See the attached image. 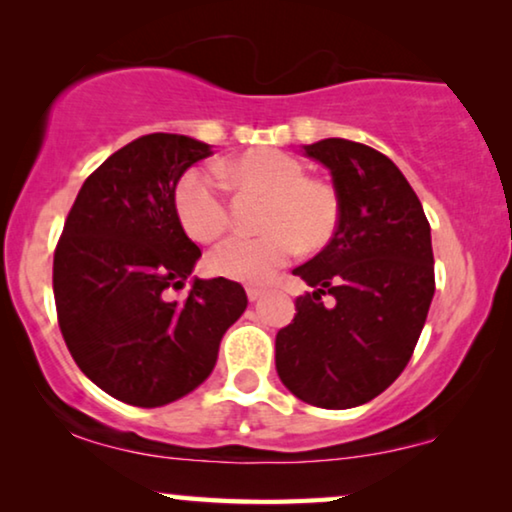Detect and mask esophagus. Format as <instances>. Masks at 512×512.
<instances>
[{
    "label": "esophagus",
    "instance_id": "esophagus-1",
    "mask_svg": "<svg viewBox=\"0 0 512 512\" xmlns=\"http://www.w3.org/2000/svg\"><path fill=\"white\" fill-rule=\"evenodd\" d=\"M263 289H258V286H249V289H247V296H249V300H251V303H254V300H258V298H261L263 296Z\"/></svg>",
    "mask_w": 512,
    "mask_h": 512
}]
</instances>
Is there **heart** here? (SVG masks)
Segmentation results:
<instances>
[{
  "label": "heart",
  "mask_w": 512,
  "mask_h": 512,
  "mask_svg": "<svg viewBox=\"0 0 512 512\" xmlns=\"http://www.w3.org/2000/svg\"><path fill=\"white\" fill-rule=\"evenodd\" d=\"M221 174L240 188L268 193L261 235H235L209 256L216 275L261 284L305 249L328 244L340 223V195L324 179L307 177L291 153L258 146L226 160ZM174 209L193 240L214 242L230 226L226 186L209 167H188L174 186Z\"/></svg>",
  "instance_id": "b5f03b06"
}]
</instances>
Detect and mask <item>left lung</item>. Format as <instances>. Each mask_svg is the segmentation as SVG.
<instances>
[{
    "instance_id": "obj_1",
    "label": "left lung",
    "mask_w": 512,
    "mask_h": 512,
    "mask_svg": "<svg viewBox=\"0 0 512 512\" xmlns=\"http://www.w3.org/2000/svg\"><path fill=\"white\" fill-rule=\"evenodd\" d=\"M305 153L331 170L340 223L293 270L314 291L296 298V317L277 333L275 363L300 401L345 410L380 396L415 352L436 291L431 226L384 153L338 137Z\"/></svg>"
}]
</instances>
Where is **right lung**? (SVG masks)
I'll use <instances>...</instances> for the list:
<instances>
[{"label":"right lung","instance_id":"obj_1","mask_svg":"<svg viewBox=\"0 0 512 512\" xmlns=\"http://www.w3.org/2000/svg\"><path fill=\"white\" fill-rule=\"evenodd\" d=\"M209 144L153 132L83 181L53 256L62 338L81 373L118 401L158 408L214 370L223 333L247 310L242 284L193 279L202 256L174 209V186Z\"/></svg>","mask_w":512,"mask_h":512}]
</instances>
